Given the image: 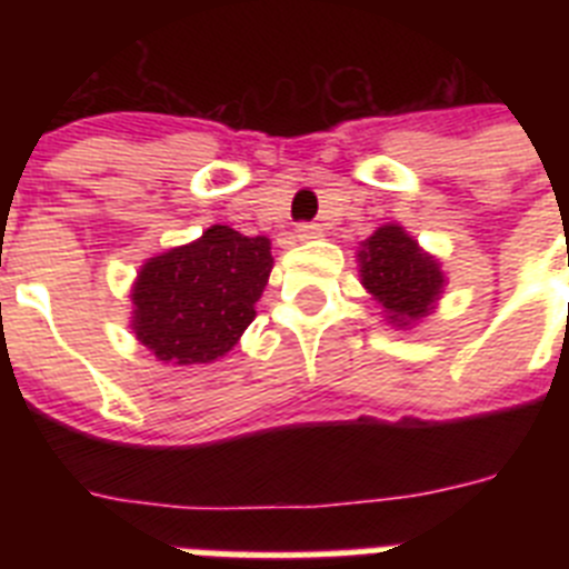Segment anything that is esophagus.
I'll list each match as a JSON object with an SVG mask.
<instances>
[{
  "label": "esophagus",
  "mask_w": 569,
  "mask_h": 569,
  "mask_svg": "<svg viewBox=\"0 0 569 569\" xmlns=\"http://www.w3.org/2000/svg\"><path fill=\"white\" fill-rule=\"evenodd\" d=\"M319 236H321V224H316V222H301V224H296V239H299V241L319 239Z\"/></svg>",
  "instance_id": "obj_1"
}]
</instances>
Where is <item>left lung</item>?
Instances as JSON below:
<instances>
[{"instance_id":"left-lung-1","label":"left lung","mask_w":569,"mask_h":569,"mask_svg":"<svg viewBox=\"0 0 569 569\" xmlns=\"http://www.w3.org/2000/svg\"><path fill=\"white\" fill-rule=\"evenodd\" d=\"M361 248V284L381 301L390 321L407 325L427 316L445 284L439 261L421 253L419 244L396 224L376 230Z\"/></svg>"}]
</instances>
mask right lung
Returning <instances> with one entry per match:
<instances>
[{"instance_id": "1", "label": "right lung", "mask_w": 569, "mask_h": 569, "mask_svg": "<svg viewBox=\"0 0 569 569\" xmlns=\"http://www.w3.org/2000/svg\"><path fill=\"white\" fill-rule=\"evenodd\" d=\"M270 268L264 236L213 224L193 244L144 264L133 288L136 339L173 365L219 359L253 321Z\"/></svg>"}]
</instances>
